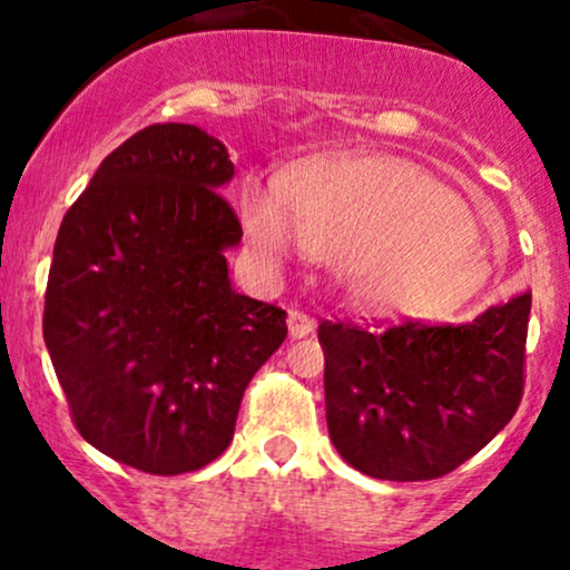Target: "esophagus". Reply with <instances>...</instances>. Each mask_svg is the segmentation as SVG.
I'll return each instance as SVG.
<instances>
[{
  "label": "esophagus",
  "mask_w": 570,
  "mask_h": 570,
  "mask_svg": "<svg viewBox=\"0 0 570 570\" xmlns=\"http://www.w3.org/2000/svg\"><path fill=\"white\" fill-rule=\"evenodd\" d=\"M286 325H289L292 338H305V335H311L316 331L314 316L303 314V311H289V320H286Z\"/></svg>",
  "instance_id": "1"
}]
</instances>
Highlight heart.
Masks as SVG:
<instances>
[{
  "label": "heart",
  "mask_w": 570,
  "mask_h": 570,
  "mask_svg": "<svg viewBox=\"0 0 570 570\" xmlns=\"http://www.w3.org/2000/svg\"><path fill=\"white\" fill-rule=\"evenodd\" d=\"M243 224L262 256L281 259L295 239L333 262L361 308L436 322L459 314L489 281V259L461 199L399 158L327 155L295 166L281 196L250 179Z\"/></svg>",
  "instance_id": "1"
}]
</instances>
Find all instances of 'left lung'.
I'll use <instances>...</instances> for the list:
<instances>
[{
  "label": "left lung",
  "instance_id": "8db88e82",
  "mask_svg": "<svg viewBox=\"0 0 570 570\" xmlns=\"http://www.w3.org/2000/svg\"><path fill=\"white\" fill-rule=\"evenodd\" d=\"M530 292L466 325L322 322L335 451L380 481H431L487 448L524 387Z\"/></svg>",
  "mask_w": 570,
  "mask_h": 570
}]
</instances>
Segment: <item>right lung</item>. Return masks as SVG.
<instances>
[{
    "label": "right lung",
    "mask_w": 570,
    "mask_h": 570,
    "mask_svg": "<svg viewBox=\"0 0 570 570\" xmlns=\"http://www.w3.org/2000/svg\"><path fill=\"white\" fill-rule=\"evenodd\" d=\"M232 177L207 130L149 125L98 166L53 243L43 338L76 429L153 475L229 448L250 376L286 338V311L232 286Z\"/></svg>",
    "instance_id": "add662e5"
}]
</instances>
